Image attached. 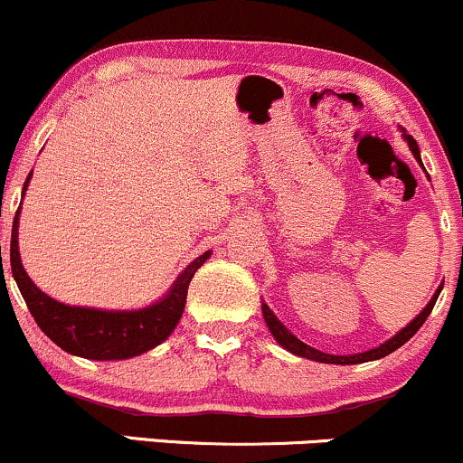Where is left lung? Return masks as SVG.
<instances>
[{"label":"left lung","instance_id":"8db88e82","mask_svg":"<svg viewBox=\"0 0 463 463\" xmlns=\"http://www.w3.org/2000/svg\"><path fill=\"white\" fill-rule=\"evenodd\" d=\"M405 138H407V143H410V149L414 151L416 160L420 162V151H418L416 140L411 138V136H407V134H405ZM442 286H444V284H442ZM442 286L438 288V292H436V295H433L431 301H429V306H427L425 309H422V312L418 314V317H416L414 320H411V323L407 325L405 329H401L399 334H396L392 340L383 342V345H382V346H377V349H371V351H366V353H357V355H329V353H323V351H318V349H312V346H307L306 342H301L298 338H295V335H292L290 331H288V329L284 327V325H281L279 320H277V317H275L273 312H270L269 307L262 306V312H264V320H266V325H269L270 334L275 335V340L279 342V345L284 346V349H288V351L295 353V355L307 357V360L323 362V364H362V362H373V360H379V357L390 355V353L399 349V346H403L405 342L410 340L411 335H414L416 331L422 327V325H425V320L429 318V314H431L433 306H436V301H438V297H439V290H442Z\"/></svg>","mask_w":463,"mask_h":463}]
</instances>
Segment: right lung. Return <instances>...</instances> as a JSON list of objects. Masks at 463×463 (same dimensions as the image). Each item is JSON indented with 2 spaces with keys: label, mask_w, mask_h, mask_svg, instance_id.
I'll list each match as a JSON object with an SVG mask.
<instances>
[{
  "label": "right lung",
  "mask_w": 463,
  "mask_h": 463,
  "mask_svg": "<svg viewBox=\"0 0 463 463\" xmlns=\"http://www.w3.org/2000/svg\"><path fill=\"white\" fill-rule=\"evenodd\" d=\"M30 177L32 173L25 179V186ZM16 227H19V210H16L13 222V238H10V266H13V277L25 298L27 309L49 340L56 342L60 349L71 355L86 357V360H128V357L140 355L166 340L182 318L190 279L197 273L199 266L210 258V251L199 255L177 277L166 298L151 307L138 309V312H101V309L90 307H71L53 301L52 297H47L32 284L21 266Z\"/></svg>",
  "instance_id": "add662e5"
}]
</instances>
